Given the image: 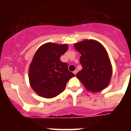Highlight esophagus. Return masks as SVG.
<instances>
[{
  "label": "esophagus",
  "instance_id": "34e87169",
  "mask_svg": "<svg viewBox=\"0 0 131 131\" xmlns=\"http://www.w3.org/2000/svg\"><path fill=\"white\" fill-rule=\"evenodd\" d=\"M77 70H75V71H73V73L75 74V75H76V74H77Z\"/></svg>",
  "mask_w": 131,
  "mask_h": 131
}]
</instances>
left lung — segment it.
<instances>
[{
    "label": "left lung",
    "instance_id": "1",
    "mask_svg": "<svg viewBox=\"0 0 131 131\" xmlns=\"http://www.w3.org/2000/svg\"><path fill=\"white\" fill-rule=\"evenodd\" d=\"M81 54L80 63L83 69L76 74L88 91L100 92L108 85L112 68L106 50L100 42L85 40L74 45Z\"/></svg>",
    "mask_w": 131,
    "mask_h": 131
}]
</instances>
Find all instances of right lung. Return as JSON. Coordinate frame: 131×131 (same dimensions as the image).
<instances>
[{
  "instance_id": "1",
  "label": "right lung",
  "mask_w": 131,
  "mask_h": 131,
  "mask_svg": "<svg viewBox=\"0 0 131 131\" xmlns=\"http://www.w3.org/2000/svg\"><path fill=\"white\" fill-rule=\"evenodd\" d=\"M68 50L67 45L48 42L37 50L29 69L32 89L40 96L51 98L64 91L67 82L75 76L60 57Z\"/></svg>"
}]
</instances>
